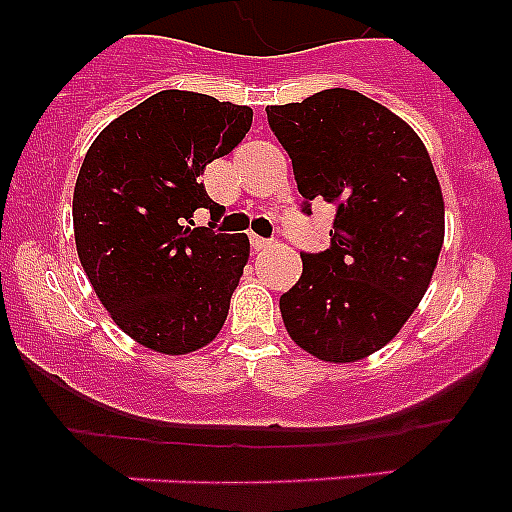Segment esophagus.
<instances>
[{"instance_id":"esophagus-1","label":"esophagus","mask_w":512,"mask_h":512,"mask_svg":"<svg viewBox=\"0 0 512 512\" xmlns=\"http://www.w3.org/2000/svg\"><path fill=\"white\" fill-rule=\"evenodd\" d=\"M271 241H266V238H261V235H251V246L253 251H264L266 246H269Z\"/></svg>"}]
</instances>
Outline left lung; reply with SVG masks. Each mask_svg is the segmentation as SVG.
I'll return each mask as SVG.
<instances>
[{"mask_svg": "<svg viewBox=\"0 0 512 512\" xmlns=\"http://www.w3.org/2000/svg\"><path fill=\"white\" fill-rule=\"evenodd\" d=\"M292 158L302 212L336 205L330 246L302 253V277L279 297L292 341L348 364L400 333L431 284L443 246V194L408 122L351 89L266 107Z\"/></svg>", "mask_w": 512, "mask_h": 512, "instance_id": "left-lung-1", "label": "left lung"}]
</instances>
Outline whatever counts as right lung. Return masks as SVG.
I'll use <instances>...</instances> for the list:
<instances>
[{"mask_svg": "<svg viewBox=\"0 0 512 512\" xmlns=\"http://www.w3.org/2000/svg\"><path fill=\"white\" fill-rule=\"evenodd\" d=\"M246 104L166 89L112 120L84 156L74 187L79 261L99 302L140 346L182 356L228 318L248 261V235L192 228L207 197L205 166L251 130Z\"/></svg>", "mask_w": 512, "mask_h": 512, "instance_id": "1", "label": "right lung"}]
</instances>
